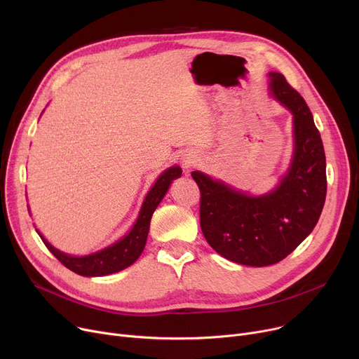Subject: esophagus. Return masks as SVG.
<instances>
[{
  "label": "esophagus",
  "mask_w": 359,
  "mask_h": 359,
  "mask_svg": "<svg viewBox=\"0 0 359 359\" xmlns=\"http://www.w3.org/2000/svg\"><path fill=\"white\" fill-rule=\"evenodd\" d=\"M196 161H198V157H196V154H194V153L184 154V157L182 158V164H183L184 168H191L192 165L196 164Z\"/></svg>",
  "instance_id": "34e87169"
}]
</instances>
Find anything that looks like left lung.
Instances as JSON below:
<instances>
[{"instance_id": "obj_1", "label": "left lung", "mask_w": 359, "mask_h": 359, "mask_svg": "<svg viewBox=\"0 0 359 359\" xmlns=\"http://www.w3.org/2000/svg\"><path fill=\"white\" fill-rule=\"evenodd\" d=\"M269 77L273 96L294 115V157L280 184L255 198L192 173L206 241L222 257L257 268L275 265L304 241L323 211L327 191L325 148L306 100L282 74Z\"/></svg>"}]
</instances>
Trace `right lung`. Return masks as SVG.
Segmentation results:
<instances>
[{"label":"right lung","mask_w":359,"mask_h":359,"mask_svg":"<svg viewBox=\"0 0 359 359\" xmlns=\"http://www.w3.org/2000/svg\"><path fill=\"white\" fill-rule=\"evenodd\" d=\"M180 175H182L180 167H170L168 170H165V172L157 179L154 186L151 187V191L148 192L142 203L140 217L134 227H132V230L129 231V234H126L118 243L111 244V246L97 253H93L83 257H72L52 248L50 244L41 236V233L37 234L41 236L48 250L58 259L65 268H68L75 273L83 275V276H103V275L119 272L130 266L132 263L141 256L147 243L151 217H153L158 203L164 198L170 183H172V180L180 177Z\"/></svg>","instance_id":"obj_1"}]
</instances>
